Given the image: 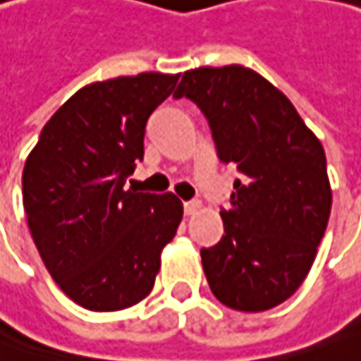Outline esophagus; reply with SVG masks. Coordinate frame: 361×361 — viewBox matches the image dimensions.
<instances>
[{
  "label": "esophagus",
  "instance_id": "1",
  "mask_svg": "<svg viewBox=\"0 0 361 361\" xmlns=\"http://www.w3.org/2000/svg\"><path fill=\"white\" fill-rule=\"evenodd\" d=\"M183 207H185V214H187V216H195V214L201 209V201H187Z\"/></svg>",
  "mask_w": 361,
  "mask_h": 361
}]
</instances>
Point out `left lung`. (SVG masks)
I'll list each match as a JSON object with an SVG mask.
<instances>
[{
  "label": "left lung",
  "mask_w": 361,
  "mask_h": 361,
  "mask_svg": "<svg viewBox=\"0 0 361 361\" xmlns=\"http://www.w3.org/2000/svg\"><path fill=\"white\" fill-rule=\"evenodd\" d=\"M205 115L219 162L236 164L224 236L201 248L221 304L261 312L292 296L314 263L331 214L326 158L294 104L243 65L185 71L174 98Z\"/></svg>",
  "instance_id": "1"
}]
</instances>
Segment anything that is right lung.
I'll return each instance as SVG.
<instances>
[{"instance_id":"obj_1","label":"right lung","mask_w":361,"mask_h":361,"mask_svg":"<svg viewBox=\"0 0 361 361\" xmlns=\"http://www.w3.org/2000/svg\"><path fill=\"white\" fill-rule=\"evenodd\" d=\"M178 75L140 73L78 90L42 127L22 172L24 212L40 259L75 304L123 310L147 296L183 203L125 189L143 160L149 115Z\"/></svg>"}]
</instances>
